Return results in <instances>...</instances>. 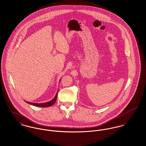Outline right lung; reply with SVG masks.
Returning a JSON list of instances; mask_svg holds the SVG:
<instances>
[{
    "label": "right lung",
    "instance_id": "add662e5",
    "mask_svg": "<svg viewBox=\"0 0 146 146\" xmlns=\"http://www.w3.org/2000/svg\"><path fill=\"white\" fill-rule=\"evenodd\" d=\"M58 92L56 93L55 97L53 100H50V102H46V103H31V102H26L27 103L29 104H30L31 105H33V106H37V107H50L52 105H53L55 102H56V98H57V96H58Z\"/></svg>",
    "mask_w": 146,
    "mask_h": 146
}]
</instances>
